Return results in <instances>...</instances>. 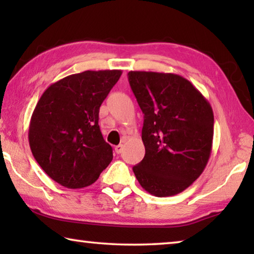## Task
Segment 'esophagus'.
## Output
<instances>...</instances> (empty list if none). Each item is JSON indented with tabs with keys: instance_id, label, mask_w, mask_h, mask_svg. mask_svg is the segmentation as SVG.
Returning <instances> with one entry per match:
<instances>
[{
	"instance_id": "obj_1",
	"label": "esophagus",
	"mask_w": 254,
	"mask_h": 254,
	"mask_svg": "<svg viewBox=\"0 0 254 254\" xmlns=\"http://www.w3.org/2000/svg\"><path fill=\"white\" fill-rule=\"evenodd\" d=\"M122 150H123V144H119V145H117V147H115V152H117L118 154L121 153Z\"/></svg>"
}]
</instances>
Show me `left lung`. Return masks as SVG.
Instances as JSON below:
<instances>
[{
  "mask_svg": "<svg viewBox=\"0 0 254 254\" xmlns=\"http://www.w3.org/2000/svg\"><path fill=\"white\" fill-rule=\"evenodd\" d=\"M127 76L144 114L145 154L133 173L151 195H177L199 177L208 162L214 134L212 106L179 75L130 71Z\"/></svg>",
  "mask_w": 254,
  "mask_h": 254,
  "instance_id": "left-lung-1",
  "label": "left lung"
}]
</instances>
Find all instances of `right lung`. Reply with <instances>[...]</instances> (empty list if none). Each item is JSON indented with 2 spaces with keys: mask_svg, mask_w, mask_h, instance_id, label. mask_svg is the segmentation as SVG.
<instances>
[{
  "mask_svg": "<svg viewBox=\"0 0 254 254\" xmlns=\"http://www.w3.org/2000/svg\"><path fill=\"white\" fill-rule=\"evenodd\" d=\"M122 70H86L51 84L29 126V144L45 173L64 187L95 183L113 159L103 139L98 113Z\"/></svg>",
  "mask_w": 254,
  "mask_h": 254,
  "instance_id": "1",
  "label": "right lung"
}]
</instances>
